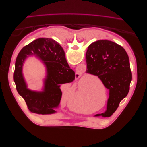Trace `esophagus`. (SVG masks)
<instances>
[{
	"label": "esophagus",
	"instance_id": "1",
	"mask_svg": "<svg viewBox=\"0 0 147 147\" xmlns=\"http://www.w3.org/2000/svg\"><path fill=\"white\" fill-rule=\"evenodd\" d=\"M80 74H78V73H77V72H76V74H75V76H76V78H79L80 77Z\"/></svg>",
	"mask_w": 147,
	"mask_h": 147
}]
</instances>
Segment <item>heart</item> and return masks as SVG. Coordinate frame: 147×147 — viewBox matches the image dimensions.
I'll return each instance as SVG.
<instances>
[{"instance_id": "b5f03b06", "label": "heart", "mask_w": 147, "mask_h": 147, "mask_svg": "<svg viewBox=\"0 0 147 147\" xmlns=\"http://www.w3.org/2000/svg\"><path fill=\"white\" fill-rule=\"evenodd\" d=\"M82 93L81 92V91H78L77 93V97H76V100H74V102L76 101L77 102H80V103L82 104Z\"/></svg>"}]
</instances>
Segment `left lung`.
I'll return each mask as SVG.
<instances>
[{
  "mask_svg": "<svg viewBox=\"0 0 147 147\" xmlns=\"http://www.w3.org/2000/svg\"><path fill=\"white\" fill-rule=\"evenodd\" d=\"M86 60V73L98 76L109 90L106 112L95 116L109 117L129 92L132 75L128 55L114 42L99 40L88 46Z\"/></svg>",
  "mask_w": 147,
  "mask_h": 147,
  "instance_id": "obj_1",
  "label": "left lung"
}]
</instances>
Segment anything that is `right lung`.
Masks as SVG:
<instances>
[{
    "mask_svg": "<svg viewBox=\"0 0 147 147\" xmlns=\"http://www.w3.org/2000/svg\"><path fill=\"white\" fill-rule=\"evenodd\" d=\"M30 55H35L43 60L47 76L42 92H34L26 88L22 74L24 60ZM75 74L67 64L63 49L50 38H39L24 47L17 57L13 80L18 94L24 99L28 109L38 114L55 113L60 104L62 93L61 84L75 80Z\"/></svg>",
    "mask_w": 147,
    "mask_h": 147,
    "instance_id": "1",
    "label": "right lung"
}]
</instances>
